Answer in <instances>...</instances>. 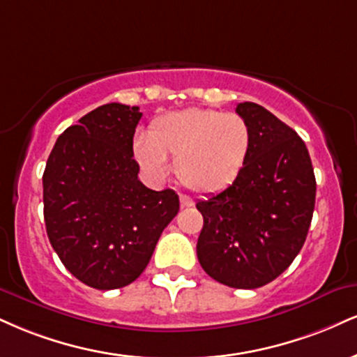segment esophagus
<instances>
[{
    "instance_id": "obj_1",
    "label": "esophagus",
    "mask_w": 357,
    "mask_h": 357,
    "mask_svg": "<svg viewBox=\"0 0 357 357\" xmlns=\"http://www.w3.org/2000/svg\"><path fill=\"white\" fill-rule=\"evenodd\" d=\"M179 203H181L183 208H190V206L195 204V203H192L191 197L186 196V195H179Z\"/></svg>"
}]
</instances>
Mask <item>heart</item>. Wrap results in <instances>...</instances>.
I'll return each instance as SVG.
<instances>
[{
	"label": "heart",
	"instance_id": "1",
	"mask_svg": "<svg viewBox=\"0 0 357 357\" xmlns=\"http://www.w3.org/2000/svg\"><path fill=\"white\" fill-rule=\"evenodd\" d=\"M252 144L243 116L216 109L188 108L154 118L148 137L136 136L132 158L153 178H165L167 158L188 190L213 195L229 188L246 165Z\"/></svg>",
	"mask_w": 357,
	"mask_h": 357
}]
</instances>
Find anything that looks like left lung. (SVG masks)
<instances>
[{
    "label": "left lung",
    "mask_w": 357,
    "mask_h": 357,
    "mask_svg": "<svg viewBox=\"0 0 357 357\" xmlns=\"http://www.w3.org/2000/svg\"><path fill=\"white\" fill-rule=\"evenodd\" d=\"M236 113L251 126V151L229 188L196 203L204 218L196 251L218 282L256 289L284 273L301 251L316 178L298 132L256 102H239Z\"/></svg>",
    "instance_id": "obj_1"
}]
</instances>
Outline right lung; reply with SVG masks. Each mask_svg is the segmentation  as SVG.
Returning <instances> with one entry per match:
<instances>
[{
    "instance_id": "right-lung-1",
    "label": "right lung",
    "mask_w": 357,
    "mask_h": 357,
    "mask_svg": "<svg viewBox=\"0 0 357 357\" xmlns=\"http://www.w3.org/2000/svg\"><path fill=\"white\" fill-rule=\"evenodd\" d=\"M137 106L109 102L84 114L56 141L43 174L45 225L64 268L86 286L131 284L179 211L173 190L137 179L132 136Z\"/></svg>"
}]
</instances>
